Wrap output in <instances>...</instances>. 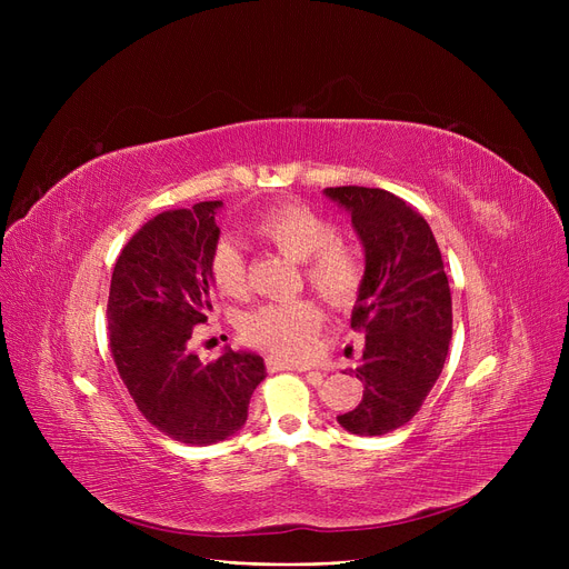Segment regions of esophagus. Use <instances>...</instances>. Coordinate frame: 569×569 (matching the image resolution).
<instances>
[{"label": "esophagus", "instance_id": "obj_1", "mask_svg": "<svg viewBox=\"0 0 569 569\" xmlns=\"http://www.w3.org/2000/svg\"><path fill=\"white\" fill-rule=\"evenodd\" d=\"M267 369H269V371H305V373H309V380H311L313 385L322 380V373H320V371H313V369H309V367H305V365H295V362L279 360V357H269V360H267Z\"/></svg>", "mask_w": 569, "mask_h": 569}]
</instances>
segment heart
I'll use <instances>...</instances> for the list:
<instances>
[{
	"label": "heart",
	"mask_w": 569,
	"mask_h": 569,
	"mask_svg": "<svg viewBox=\"0 0 569 569\" xmlns=\"http://www.w3.org/2000/svg\"><path fill=\"white\" fill-rule=\"evenodd\" d=\"M253 230L281 253L305 262L307 281L327 305L350 307L362 288V260L339 242L337 226L305 204H277L267 209ZM209 277L223 295L247 290V260L234 239L221 237L209 253ZM320 311L311 300L269 302L249 311L239 332L242 339L283 360H302L313 348Z\"/></svg>",
	"instance_id": "heart-1"
}]
</instances>
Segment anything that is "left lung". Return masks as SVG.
I'll return each instance as SVG.
<instances>
[{"instance_id":"obj_1","label":"left lung","mask_w":569,"mask_h":569,"mask_svg":"<svg viewBox=\"0 0 569 569\" xmlns=\"http://www.w3.org/2000/svg\"><path fill=\"white\" fill-rule=\"evenodd\" d=\"M365 249V279L350 327L365 332L352 373L365 397L337 422L357 436H385L422 408L452 339V295L436 237L420 212L390 191L325 189Z\"/></svg>"}]
</instances>
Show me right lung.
Wrapping results in <instances>:
<instances>
[{
    "instance_id": "right-lung-1",
    "label": "right lung",
    "mask_w": 569,
    "mask_h": 569,
    "mask_svg": "<svg viewBox=\"0 0 569 569\" xmlns=\"http://www.w3.org/2000/svg\"><path fill=\"white\" fill-rule=\"evenodd\" d=\"M221 207L204 200L144 223L119 253L108 297L110 352L131 399L161 433L198 447L244 427L267 376L258 352L226 348L202 365L189 348L193 327L212 311L209 253Z\"/></svg>"
}]
</instances>
